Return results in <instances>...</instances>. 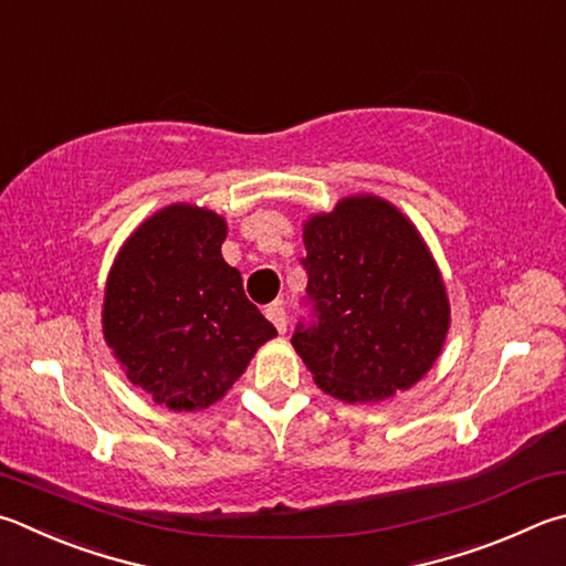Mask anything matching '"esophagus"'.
I'll list each match as a JSON object with an SVG mask.
<instances>
[{
	"label": "esophagus",
	"instance_id": "obj_1",
	"mask_svg": "<svg viewBox=\"0 0 566 566\" xmlns=\"http://www.w3.org/2000/svg\"><path fill=\"white\" fill-rule=\"evenodd\" d=\"M264 314H266V318H270V322L274 324V328L280 334H284L286 332V312H284V306L282 304H270L264 310Z\"/></svg>",
	"mask_w": 566,
	"mask_h": 566
}]
</instances>
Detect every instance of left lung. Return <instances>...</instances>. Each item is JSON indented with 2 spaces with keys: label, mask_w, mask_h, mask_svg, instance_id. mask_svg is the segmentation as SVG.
Instances as JSON below:
<instances>
[{
  "label": "left lung",
  "mask_w": 566,
  "mask_h": 566,
  "mask_svg": "<svg viewBox=\"0 0 566 566\" xmlns=\"http://www.w3.org/2000/svg\"><path fill=\"white\" fill-rule=\"evenodd\" d=\"M304 248L314 318L292 346L316 386L371 403L418 384L446 344L450 304L416 224L376 195H352L304 222Z\"/></svg>",
  "instance_id": "left-lung-1"
}]
</instances>
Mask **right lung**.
I'll use <instances>...</instances> for the list:
<instances>
[{"mask_svg":"<svg viewBox=\"0 0 566 566\" xmlns=\"http://www.w3.org/2000/svg\"><path fill=\"white\" fill-rule=\"evenodd\" d=\"M228 222L168 205L123 244L104 296V338L128 381L170 410H202L228 394L276 336L222 260Z\"/></svg>","mask_w":566,"mask_h":566,"instance_id":"obj_1","label":"right lung"}]
</instances>
